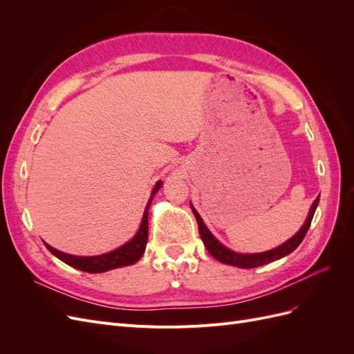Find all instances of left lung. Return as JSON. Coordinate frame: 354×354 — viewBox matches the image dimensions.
Here are the masks:
<instances>
[{"instance_id": "obj_1", "label": "left lung", "mask_w": 354, "mask_h": 354, "mask_svg": "<svg viewBox=\"0 0 354 354\" xmlns=\"http://www.w3.org/2000/svg\"><path fill=\"white\" fill-rule=\"evenodd\" d=\"M317 203H319V196L315 199L313 205L310 207L308 216H307V218L303 224V227L299 229L291 239H288L285 243L277 246V248H273V250L266 251V252H260V254H239V252H234V251L226 248V246H224L223 243H220L216 238H214V234L208 230V227L205 226V223L202 221L198 211L194 208L192 203H190V208H192V211H194L195 217H196L201 239H202L203 245H205L207 251L214 257V259L218 260L220 263H224V264L241 267V269H254V267L264 266L267 263L276 261V260L282 259V257L291 254L297 248V246L303 242L306 233L310 227V224H312L315 211L317 208Z\"/></svg>"}]
</instances>
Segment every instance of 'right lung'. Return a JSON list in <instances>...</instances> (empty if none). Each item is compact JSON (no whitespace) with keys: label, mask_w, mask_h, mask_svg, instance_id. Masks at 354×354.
Wrapping results in <instances>:
<instances>
[{"label":"right lung","mask_w":354,"mask_h":354,"mask_svg":"<svg viewBox=\"0 0 354 354\" xmlns=\"http://www.w3.org/2000/svg\"><path fill=\"white\" fill-rule=\"evenodd\" d=\"M160 186H162V181H158L152 190L151 199H149V202H147L143 218H142V224H140V227H138L136 236L130 242H127L125 245L120 246L118 250L102 254V255H94V257H78V255H71V254L62 252L56 248H53V246H50L46 242H44V245L47 246V250L53 255H56L57 259L62 260L63 263H66L68 266L73 267V269H78V270L87 272V273H103V272H108L112 269H118V267L134 264L136 261L142 259V255L146 250L147 234H149L147 211H149V207H151L153 195L158 194Z\"/></svg>","instance_id":"1"}]
</instances>
